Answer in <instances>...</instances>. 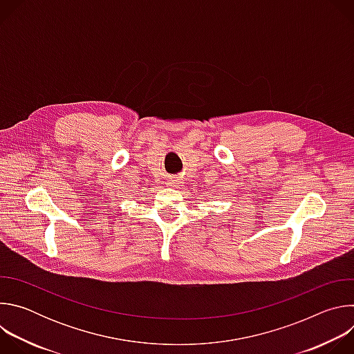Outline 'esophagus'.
<instances>
[{
    "instance_id": "obj_1",
    "label": "esophagus",
    "mask_w": 354,
    "mask_h": 354,
    "mask_svg": "<svg viewBox=\"0 0 354 354\" xmlns=\"http://www.w3.org/2000/svg\"><path fill=\"white\" fill-rule=\"evenodd\" d=\"M178 183H179L178 180H169V183H168V185H169L171 187H176V186H179Z\"/></svg>"
}]
</instances>
